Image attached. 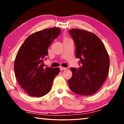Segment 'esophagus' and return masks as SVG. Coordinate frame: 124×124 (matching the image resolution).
Listing matches in <instances>:
<instances>
[{
    "instance_id": "esophagus-1",
    "label": "esophagus",
    "mask_w": 124,
    "mask_h": 124,
    "mask_svg": "<svg viewBox=\"0 0 124 124\" xmlns=\"http://www.w3.org/2000/svg\"><path fill=\"white\" fill-rule=\"evenodd\" d=\"M67 69V68H64V67H60V69L61 71H62V70H66V69Z\"/></svg>"
}]
</instances>
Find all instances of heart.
<instances>
[{
    "label": "heart",
    "mask_w": 124,
    "mask_h": 124,
    "mask_svg": "<svg viewBox=\"0 0 124 124\" xmlns=\"http://www.w3.org/2000/svg\"><path fill=\"white\" fill-rule=\"evenodd\" d=\"M65 39H68V38H66V37H65V38H64V40H65Z\"/></svg>",
    "instance_id": "b5f03b06"
}]
</instances>
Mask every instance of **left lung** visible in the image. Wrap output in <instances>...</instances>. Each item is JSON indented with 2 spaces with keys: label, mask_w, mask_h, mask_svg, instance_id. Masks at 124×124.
<instances>
[{
  "label": "left lung",
  "mask_w": 124,
  "mask_h": 124,
  "mask_svg": "<svg viewBox=\"0 0 124 124\" xmlns=\"http://www.w3.org/2000/svg\"><path fill=\"white\" fill-rule=\"evenodd\" d=\"M69 34L76 46L79 67L71 68L72 77L68 81L73 92L81 95L94 94L103 85L109 69V57L106 47L95 34L72 29Z\"/></svg>",
  "instance_id": "left-lung-1"
}]
</instances>
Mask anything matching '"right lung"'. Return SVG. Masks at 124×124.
<instances>
[{"instance_id":"obj_1","label":"right lung","mask_w":124,"mask_h":124,"mask_svg":"<svg viewBox=\"0 0 124 124\" xmlns=\"http://www.w3.org/2000/svg\"><path fill=\"white\" fill-rule=\"evenodd\" d=\"M58 28L46 29L27 38L17 54L14 70L18 84L31 96L41 97L48 93L54 79L60 72L59 68L46 67L43 59L48 48L59 36Z\"/></svg>"}]
</instances>
